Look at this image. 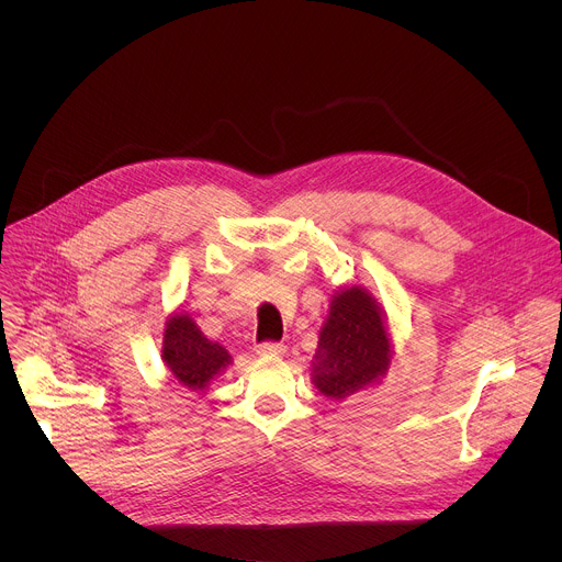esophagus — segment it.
<instances>
[{
    "mask_svg": "<svg viewBox=\"0 0 562 562\" xmlns=\"http://www.w3.org/2000/svg\"><path fill=\"white\" fill-rule=\"evenodd\" d=\"M258 353L260 356H284L286 345H282V342H262V345H258Z\"/></svg>",
    "mask_w": 562,
    "mask_h": 562,
    "instance_id": "1",
    "label": "esophagus"
}]
</instances>
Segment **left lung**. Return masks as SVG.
<instances>
[{"label": "left lung", "mask_w": 562, "mask_h": 562, "mask_svg": "<svg viewBox=\"0 0 562 562\" xmlns=\"http://www.w3.org/2000/svg\"><path fill=\"white\" fill-rule=\"evenodd\" d=\"M389 362V334L371 293L360 286L336 293L311 362L317 391L331 400H347L378 382Z\"/></svg>", "instance_id": "left-lung-1"}]
</instances>
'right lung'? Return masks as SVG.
Segmentation results:
<instances>
[{
	"instance_id": "right-lung-1",
	"label": "right lung",
	"mask_w": 562,
	"mask_h": 562,
	"mask_svg": "<svg viewBox=\"0 0 562 562\" xmlns=\"http://www.w3.org/2000/svg\"><path fill=\"white\" fill-rule=\"evenodd\" d=\"M162 360L171 375L191 391L206 389V384L231 364L228 351L211 342L187 313H176L167 319Z\"/></svg>"
}]
</instances>
